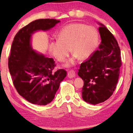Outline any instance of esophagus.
Instances as JSON below:
<instances>
[{
    "instance_id": "1",
    "label": "esophagus",
    "mask_w": 133,
    "mask_h": 133,
    "mask_svg": "<svg viewBox=\"0 0 133 133\" xmlns=\"http://www.w3.org/2000/svg\"><path fill=\"white\" fill-rule=\"evenodd\" d=\"M67 76H68V77L70 78L75 77L76 76L75 71H74L73 70H69L68 71V73H67Z\"/></svg>"
}]
</instances>
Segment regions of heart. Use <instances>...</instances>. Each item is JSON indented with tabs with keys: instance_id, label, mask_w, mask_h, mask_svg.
Instances as JSON below:
<instances>
[{
	"instance_id": "obj_1",
	"label": "heart",
	"mask_w": 133,
	"mask_h": 133,
	"mask_svg": "<svg viewBox=\"0 0 133 133\" xmlns=\"http://www.w3.org/2000/svg\"><path fill=\"white\" fill-rule=\"evenodd\" d=\"M58 40L49 43V51L57 61L64 62L71 51L75 54L67 65L73 64L75 58L85 59L93 54L97 47L99 34L93 26L71 23L63 28L57 35Z\"/></svg>"
}]
</instances>
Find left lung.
Wrapping results in <instances>:
<instances>
[{
    "label": "left lung",
    "mask_w": 133,
    "mask_h": 133,
    "mask_svg": "<svg viewBox=\"0 0 133 133\" xmlns=\"http://www.w3.org/2000/svg\"><path fill=\"white\" fill-rule=\"evenodd\" d=\"M100 24L102 41L98 49L80 64L78 71L84 81L82 98L93 105L105 102L113 94L122 64L117 41L106 27Z\"/></svg>",
    "instance_id": "1"
}]
</instances>
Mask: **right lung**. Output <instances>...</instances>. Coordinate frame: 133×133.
<instances>
[{
  "label": "right lung",
  "mask_w": 133,
  "mask_h": 133,
  "mask_svg": "<svg viewBox=\"0 0 133 133\" xmlns=\"http://www.w3.org/2000/svg\"><path fill=\"white\" fill-rule=\"evenodd\" d=\"M60 21L42 19L31 22L15 35L8 59L13 83L20 95L32 104L43 105L53 100L62 81L67 75L64 69L54 71L53 58L46 57L32 50L31 34L48 30Z\"/></svg>",
  "instance_id": "add662e5"
}]
</instances>
